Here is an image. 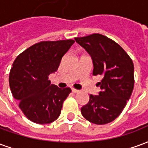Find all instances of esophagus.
<instances>
[{
  "instance_id": "obj_1",
  "label": "esophagus",
  "mask_w": 148,
  "mask_h": 148,
  "mask_svg": "<svg viewBox=\"0 0 148 148\" xmlns=\"http://www.w3.org/2000/svg\"><path fill=\"white\" fill-rule=\"evenodd\" d=\"M72 92L74 93H78V92H79V90H76V89H74V88H73V89H72Z\"/></svg>"
}]
</instances>
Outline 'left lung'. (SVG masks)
I'll use <instances>...</instances> for the list:
<instances>
[{
	"label": "left lung",
	"mask_w": 148,
	"mask_h": 148,
	"mask_svg": "<svg viewBox=\"0 0 148 148\" xmlns=\"http://www.w3.org/2000/svg\"><path fill=\"white\" fill-rule=\"evenodd\" d=\"M74 39L91 56L93 75L102 77L97 84L101 89L99 94H90L89 102L82 107L81 112L93 124L110 123L121 114L132 93V60L118 43L101 34Z\"/></svg>",
	"instance_id": "obj_1"
}]
</instances>
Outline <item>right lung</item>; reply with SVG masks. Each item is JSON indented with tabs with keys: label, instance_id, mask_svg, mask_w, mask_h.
Listing matches in <instances>:
<instances>
[{
	"label": "right lung",
	"instance_id": "right-lung-1",
	"mask_svg": "<svg viewBox=\"0 0 148 148\" xmlns=\"http://www.w3.org/2000/svg\"><path fill=\"white\" fill-rule=\"evenodd\" d=\"M74 40L42 41L18 55L9 74V86L19 107L34 123L50 124L59 116L71 92L51 85L49 74L57 71L62 58Z\"/></svg>",
	"mask_w": 148,
	"mask_h": 148
}]
</instances>
